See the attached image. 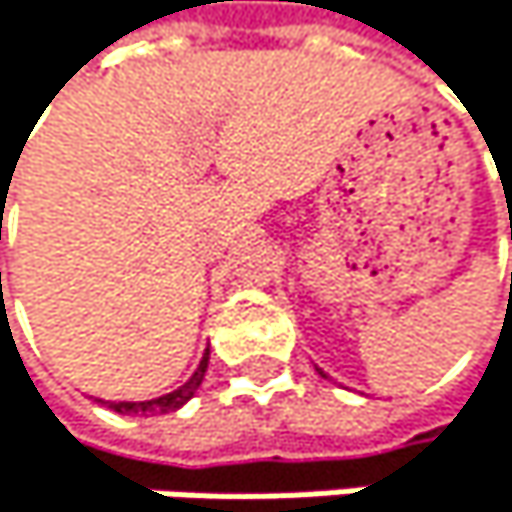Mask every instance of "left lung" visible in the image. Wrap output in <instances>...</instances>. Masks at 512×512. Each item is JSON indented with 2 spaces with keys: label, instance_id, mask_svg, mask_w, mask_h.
Masks as SVG:
<instances>
[{
  "label": "left lung",
  "instance_id": "left-lung-1",
  "mask_svg": "<svg viewBox=\"0 0 512 512\" xmlns=\"http://www.w3.org/2000/svg\"><path fill=\"white\" fill-rule=\"evenodd\" d=\"M510 238H512V232H510ZM510 277H512V274H510Z\"/></svg>",
  "mask_w": 512,
  "mask_h": 512
}]
</instances>
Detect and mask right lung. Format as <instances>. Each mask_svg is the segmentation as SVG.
Here are the masks:
<instances>
[{
	"instance_id": "add662e5",
	"label": "right lung",
	"mask_w": 512,
	"mask_h": 512,
	"mask_svg": "<svg viewBox=\"0 0 512 512\" xmlns=\"http://www.w3.org/2000/svg\"><path fill=\"white\" fill-rule=\"evenodd\" d=\"M207 354L201 360V366L195 369V375L186 381L183 388H176L164 397H155V400H146V403H109V409L121 412V415H137V412H173V409H180L183 403H189L195 397V391L201 388V381H204V372H207Z\"/></svg>"
}]
</instances>
